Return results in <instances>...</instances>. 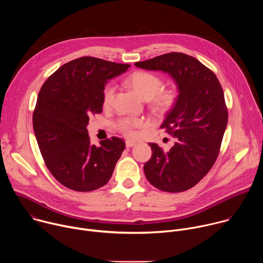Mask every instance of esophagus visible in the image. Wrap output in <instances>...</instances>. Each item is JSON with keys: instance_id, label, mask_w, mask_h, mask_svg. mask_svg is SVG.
<instances>
[{"instance_id": "1", "label": "esophagus", "mask_w": 263, "mask_h": 263, "mask_svg": "<svg viewBox=\"0 0 263 263\" xmlns=\"http://www.w3.org/2000/svg\"><path fill=\"white\" fill-rule=\"evenodd\" d=\"M135 141H133V140H126V146L127 147H132V146H134L135 145Z\"/></svg>"}]
</instances>
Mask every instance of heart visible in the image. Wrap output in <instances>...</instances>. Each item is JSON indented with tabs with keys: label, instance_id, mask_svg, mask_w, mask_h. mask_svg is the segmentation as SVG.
I'll return each instance as SVG.
<instances>
[{
	"label": "heart",
	"instance_id": "b5f03b06",
	"mask_svg": "<svg viewBox=\"0 0 263 263\" xmlns=\"http://www.w3.org/2000/svg\"><path fill=\"white\" fill-rule=\"evenodd\" d=\"M129 83L144 100L151 101V108L154 114L165 116L175 108L178 102V92L173 88H163L164 82L158 74L145 71H134L129 77ZM116 84L108 83L102 92V102L104 107H109L114 102L116 95ZM143 121L133 118H121L118 120L117 129L127 137H134L137 128L143 127Z\"/></svg>",
	"mask_w": 263,
	"mask_h": 263
}]
</instances>
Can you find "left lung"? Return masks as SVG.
I'll list each match as a JSON object with an SVG mask.
<instances>
[{
    "label": "left lung",
    "instance_id": "8db88e82",
    "mask_svg": "<svg viewBox=\"0 0 263 263\" xmlns=\"http://www.w3.org/2000/svg\"><path fill=\"white\" fill-rule=\"evenodd\" d=\"M137 67L162 70L175 79L178 102L160 128L175 136L168 152L151 142L152 157L144 163L147 181L166 193H181L198 184L219 154L228 111L215 73L193 56L172 52L136 62Z\"/></svg>",
    "mask_w": 263,
    "mask_h": 263
}]
</instances>
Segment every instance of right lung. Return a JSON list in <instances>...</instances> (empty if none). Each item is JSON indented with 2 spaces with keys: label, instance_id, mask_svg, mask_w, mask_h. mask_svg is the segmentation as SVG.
<instances>
[{
  "label": "right lung",
  "instance_id": "right-lung-1",
  "mask_svg": "<svg viewBox=\"0 0 263 263\" xmlns=\"http://www.w3.org/2000/svg\"><path fill=\"white\" fill-rule=\"evenodd\" d=\"M130 64L84 56L60 66L42 86L33 111V130L53 177L74 192H92L111 178L125 149L119 137L90 144L86 126L102 112L107 80Z\"/></svg>",
  "mask_w": 263,
  "mask_h": 263
}]
</instances>
